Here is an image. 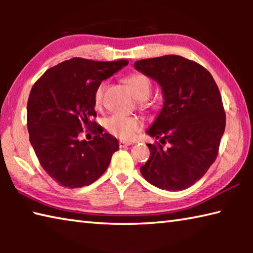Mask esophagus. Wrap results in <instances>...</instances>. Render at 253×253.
Segmentation results:
<instances>
[{"instance_id": "1", "label": "esophagus", "mask_w": 253, "mask_h": 253, "mask_svg": "<svg viewBox=\"0 0 253 253\" xmlns=\"http://www.w3.org/2000/svg\"><path fill=\"white\" fill-rule=\"evenodd\" d=\"M119 147L121 148H124V147H127V146H129V145L131 144V143H126V142H123V140H119Z\"/></svg>"}]
</instances>
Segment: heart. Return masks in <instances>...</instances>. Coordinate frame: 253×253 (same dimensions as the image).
Instances as JSON below:
<instances>
[{"mask_svg":"<svg viewBox=\"0 0 253 253\" xmlns=\"http://www.w3.org/2000/svg\"><path fill=\"white\" fill-rule=\"evenodd\" d=\"M126 84L132 89L136 97L140 100L147 99L152 92V83L143 74H132L125 78ZM105 84L101 83L95 90L93 100L96 105H99L102 99V93H104ZM104 127L109 134L118 137L123 140H129L136 131L142 128V123L138 118L124 116V115L114 114L111 116L105 118Z\"/></svg>","mask_w":253,"mask_h":253,"instance_id":"obj_1","label":"heart"}]
</instances>
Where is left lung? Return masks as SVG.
Masks as SVG:
<instances>
[{
  "mask_svg": "<svg viewBox=\"0 0 253 253\" xmlns=\"http://www.w3.org/2000/svg\"><path fill=\"white\" fill-rule=\"evenodd\" d=\"M162 87L164 105L146 131L169 144H147L151 156L140 168L147 182L162 190L182 191L207 173L219 152L225 113L212 75L181 55H163L134 63Z\"/></svg>",
  "mask_w": 253,
  "mask_h": 253,
  "instance_id": "8db88e82",
  "label": "left lung"
}]
</instances>
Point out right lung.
I'll return each mask as SVG.
<instances>
[{"label": "right lung", "mask_w": 253, "mask_h": 253, "mask_svg": "<svg viewBox=\"0 0 253 253\" xmlns=\"http://www.w3.org/2000/svg\"><path fill=\"white\" fill-rule=\"evenodd\" d=\"M128 65L127 60L72 58L46 70L28 100L30 143L49 176L63 187L88 186L109 166L118 140L91 119L96 88ZM95 126L92 141H79L84 127Z\"/></svg>", "instance_id": "right-lung-1"}]
</instances>
